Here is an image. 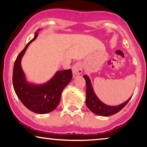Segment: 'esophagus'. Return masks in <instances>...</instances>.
Masks as SVG:
<instances>
[{"mask_svg": "<svg viewBox=\"0 0 147 147\" xmlns=\"http://www.w3.org/2000/svg\"><path fill=\"white\" fill-rule=\"evenodd\" d=\"M82 70H83V66L81 62H77L72 67V72L74 76L80 75L82 73Z\"/></svg>", "mask_w": 147, "mask_h": 147, "instance_id": "1", "label": "esophagus"}]
</instances>
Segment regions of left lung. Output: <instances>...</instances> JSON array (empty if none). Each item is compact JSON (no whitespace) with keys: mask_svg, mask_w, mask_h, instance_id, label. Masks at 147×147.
Masks as SVG:
<instances>
[{"mask_svg":"<svg viewBox=\"0 0 147 147\" xmlns=\"http://www.w3.org/2000/svg\"><path fill=\"white\" fill-rule=\"evenodd\" d=\"M83 77L86 80V104L87 107L89 108L90 111L94 114L102 116H109L114 115L120 111L125 106L131 97L124 103L119 104L118 106H109L104 104L100 100L96 95L95 92L92 88V82L90 78L88 76L84 75Z\"/></svg>","mask_w":147,"mask_h":147,"instance_id":"8db88e82","label":"left lung"}]
</instances>
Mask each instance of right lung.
Masks as SVG:
<instances>
[{
  "instance_id": "obj_1",
  "label": "right lung",
  "mask_w": 147,
  "mask_h": 147,
  "mask_svg": "<svg viewBox=\"0 0 147 147\" xmlns=\"http://www.w3.org/2000/svg\"><path fill=\"white\" fill-rule=\"evenodd\" d=\"M35 37L27 44L15 61L13 74L14 90L19 99L26 108L37 114H47L59 105L62 91L72 79L71 69L57 71L51 80L41 84L28 82L21 67V59L29 45L37 37Z\"/></svg>"
}]
</instances>
